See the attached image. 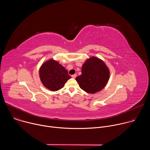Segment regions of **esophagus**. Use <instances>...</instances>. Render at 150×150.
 <instances>
[{"mask_svg": "<svg viewBox=\"0 0 150 150\" xmlns=\"http://www.w3.org/2000/svg\"><path fill=\"white\" fill-rule=\"evenodd\" d=\"M72 77L73 78H75L76 77V74H74V75H72Z\"/></svg>", "mask_w": 150, "mask_h": 150, "instance_id": "obj_1", "label": "esophagus"}]
</instances>
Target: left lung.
Wrapping results in <instances>:
<instances>
[{
    "label": "left lung",
    "mask_w": 150,
    "mask_h": 150,
    "mask_svg": "<svg viewBox=\"0 0 150 150\" xmlns=\"http://www.w3.org/2000/svg\"><path fill=\"white\" fill-rule=\"evenodd\" d=\"M82 74L75 79L79 87L90 94L102 90L110 78V70L101 59L91 56L85 61L81 68Z\"/></svg>",
    "instance_id": "8db88e82"
}]
</instances>
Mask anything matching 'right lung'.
<instances>
[{
    "instance_id": "add662e5",
    "label": "right lung",
    "mask_w": 150,
    "mask_h": 150,
    "mask_svg": "<svg viewBox=\"0 0 150 150\" xmlns=\"http://www.w3.org/2000/svg\"><path fill=\"white\" fill-rule=\"evenodd\" d=\"M39 76L42 85L52 91L61 89L71 78L68 71L58 61L52 59L42 63L39 69Z\"/></svg>"
}]
</instances>
